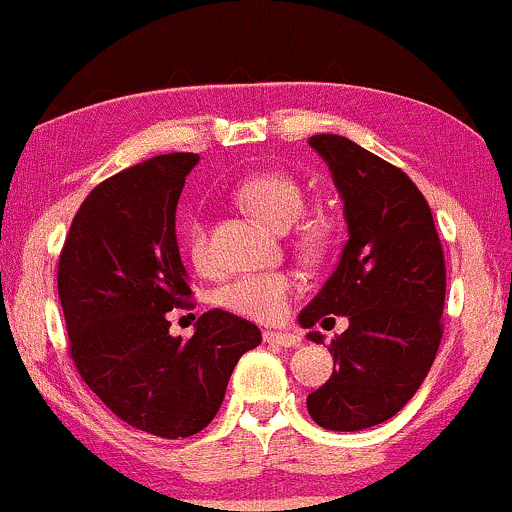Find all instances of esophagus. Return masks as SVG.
Wrapping results in <instances>:
<instances>
[{"label":"esophagus","mask_w":512,"mask_h":512,"mask_svg":"<svg viewBox=\"0 0 512 512\" xmlns=\"http://www.w3.org/2000/svg\"><path fill=\"white\" fill-rule=\"evenodd\" d=\"M263 342L276 346H300L302 339L293 332H263Z\"/></svg>","instance_id":"esophagus-1"}]
</instances>
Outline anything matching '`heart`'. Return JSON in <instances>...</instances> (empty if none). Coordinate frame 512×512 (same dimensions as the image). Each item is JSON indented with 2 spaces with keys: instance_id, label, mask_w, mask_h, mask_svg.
I'll return each mask as SVG.
<instances>
[{
  "instance_id": "obj_1",
  "label": "heart",
  "mask_w": 512,
  "mask_h": 512,
  "mask_svg": "<svg viewBox=\"0 0 512 512\" xmlns=\"http://www.w3.org/2000/svg\"><path fill=\"white\" fill-rule=\"evenodd\" d=\"M239 200L261 222L276 229H288L305 212V190L293 175L280 173V170H263V173L246 178L239 185ZM302 236H305L307 244H317L322 239V227L317 222L307 224ZM188 251L192 263L200 271H210V234H207V224L200 219H195L188 229ZM295 290H298V280L290 273H249V276H239L224 283L219 288L217 300L219 305L236 312V315L271 322L285 315Z\"/></svg>"
}]
</instances>
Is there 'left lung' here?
<instances>
[{"instance_id": "1", "label": "left lung", "mask_w": 512, "mask_h": 512, "mask_svg": "<svg viewBox=\"0 0 512 512\" xmlns=\"http://www.w3.org/2000/svg\"><path fill=\"white\" fill-rule=\"evenodd\" d=\"M310 146L332 170L349 241L298 322L344 315L349 329L329 344L339 368L307 395V412L324 430L356 432L403 410L430 373L447 268L430 205L403 170L337 134L310 136ZM307 339L324 344L320 332Z\"/></svg>"}]
</instances>
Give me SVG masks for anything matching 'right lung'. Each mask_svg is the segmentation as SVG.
Instances as JSON below:
<instances>
[{
    "label": "right lung",
    "instance_id": "add662e5",
    "mask_svg": "<svg viewBox=\"0 0 512 512\" xmlns=\"http://www.w3.org/2000/svg\"><path fill=\"white\" fill-rule=\"evenodd\" d=\"M197 153L148 158L97 185L75 214L58 261L70 356L119 420L163 439L205 430L236 361L261 344L256 324L210 310L183 342L168 312L192 288L175 210Z\"/></svg>",
    "mask_w": 512,
    "mask_h": 512
}]
</instances>
